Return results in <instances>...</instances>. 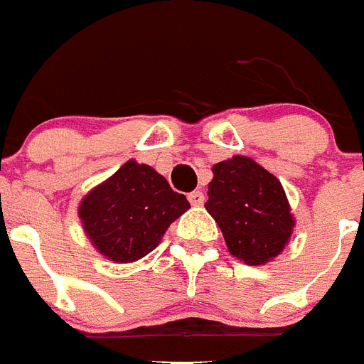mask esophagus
Listing matches in <instances>:
<instances>
[{
    "instance_id": "34e87169",
    "label": "esophagus",
    "mask_w": 364,
    "mask_h": 364,
    "mask_svg": "<svg viewBox=\"0 0 364 364\" xmlns=\"http://www.w3.org/2000/svg\"><path fill=\"white\" fill-rule=\"evenodd\" d=\"M188 199H190V203L193 206H200L203 205V203H205V193H203V191H191L190 196H188Z\"/></svg>"
}]
</instances>
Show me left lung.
<instances>
[{"label":"left lung","mask_w":364,"mask_h":364,"mask_svg":"<svg viewBox=\"0 0 364 364\" xmlns=\"http://www.w3.org/2000/svg\"><path fill=\"white\" fill-rule=\"evenodd\" d=\"M205 208L220 225L231 255L264 264L282 254L293 232L291 208L280 180L246 156L212 167Z\"/></svg>","instance_id":"8db88e82"}]
</instances>
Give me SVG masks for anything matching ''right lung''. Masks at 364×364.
I'll list each match as a JSON object with an SVG mask.
<instances>
[{"mask_svg":"<svg viewBox=\"0 0 364 364\" xmlns=\"http://www.w3.org/2000/svg\"><path fill=\"white\" fill-rule=\"evenodd\" d=\"M190 208L150 165L129 159L80 200L78 218L101 255L132 263L159 244L171 223Z\"/></svg>","mask_w":364,"mask_h":364,"instance_id":"add662e5","label":"right lung"}]
</instances>
